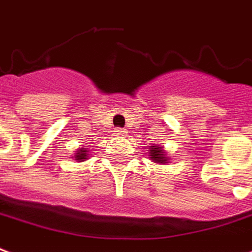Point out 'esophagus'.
<instances>
[{
    "label": "esophagus",
    "mask_w": 252,
    "mask_h": 252,
    "mask_svg": "<svg viewBox=\"0 0 252 252\" xmlns=\"http://www.w3.org/2000/svg\"><path fill=\"white\" fill-rule=\"evenodd\" d=\"M114 132H116V136H123V135H126V131L121 129V128H117Z\"/></svg>",
    "instance_id": "obj_1"
}]
</instances>
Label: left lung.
<instances>
[{"label": "left lung", "instance_id": "left-lung-1", "mask_svg": "<svg viewBox=\"0 0 252 252\" xmlns=\"http://www.w3.org/2000/svg\"><path fill=\"white\" fill-rule=\"evenodd\" d=\"M150 149L151 150H150V153H149V156H150L151 161H154L156 163L168 162L169 158H168V156L163 153L162 147H159V146H151Z\"/></svg>", "mask_w": 252, "mask_h": 252}]
</instances>
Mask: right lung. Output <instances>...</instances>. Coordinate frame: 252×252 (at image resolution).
I'll return each instance as SVG.
<instances>
[{"mask_svg": "<svg viewBox=\"0 0 252 252\" xmlns=\"http://www.w3.org/2000/svg\"><path fill=\"white\" fill-rule=\"evenodd\" d=\"M87 157H89V151H87L86 147H82V149H79V150L75 153V159L79 161V162L86 161V159H87Z\"/></svg>", "mask_w": 252, "mask_h": 252, "instance_id": "add662e5", "label": "right lung"}]
</instances>
